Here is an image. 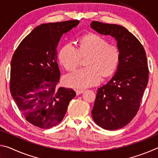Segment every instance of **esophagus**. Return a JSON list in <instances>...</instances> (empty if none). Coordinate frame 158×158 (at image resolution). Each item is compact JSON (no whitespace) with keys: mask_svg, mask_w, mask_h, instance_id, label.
Segmentation results:
<instances>
[{"mask_svg":"<svg viewBox=\"0 0 158 158\" xmlns=\"http://www.w3.org/2000/svg\"><path fill=\"white\" fill-rule=\"evenodd\" d=\"M84 92V90H76V93L77 95L81 94V93H83Z\"/></svg>","mask_w":158,"mask_h":158,"instance_id":"34e87169","label":"esophagus"}]
</instances>
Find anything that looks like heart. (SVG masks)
<instances>
[{"label": "heart", "mask_w": 158, "mask_h": 158, "mask_svg": "<svg viewBox=\"0 0 158 158\" xmlns=\"http://www.w3.org/2000/svg\"><path fill=\"white\" fill-rule=\"evenodd\" d=\"M89 56L88 68L64 77L63 83L66 86L85 89L100 84L102 75L109 77L116 72L121 60L118 48L94 34L81 37L79 49L71 42L64 45L60 50L58 58L67 70L73 71L78 67L81 57Z\"/></svg>", "instance_id": "heart-1"}]
</instances>
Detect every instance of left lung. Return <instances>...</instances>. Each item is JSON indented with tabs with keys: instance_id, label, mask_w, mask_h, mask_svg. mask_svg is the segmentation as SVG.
Returning <instances> with one entry per match:
<instances>
[{
	"instance_id": "8db88e82",
	"label": "left lung",
	"mask_w": 158,
	"mask_h": 158,
	"mask_svg": "<svg viewBox=\"0 0 158 158\" xmlns=\"http://www.w3.org/2000/svg\"><path fill=\"white\" fill-rule=\"evenodd\" d=\"M90 27L99 34L114 37L121 53L116 73L98 89L91 111L98 126L116 130L136 116L148 81V68L142 44L122 26L93 21Z\"/></svg>"
}]
</instances>
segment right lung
<instances>
[{"instance_id": "obj_1", "label": "right lung", "mask_w": 158, "mask_h": 158, "mask_svg": "<svg viewBox=\"0 0 158 158\" xmlns=\"http://www.w3.org/2000/svg\"><path fill=\"white\" fill-rule=\"evenodd\" d=\"M79 21L42 23L21 41L12 56L10 92L21 113L35 126L49 129L63 119L76 93L58 87L57 47Z\"/></svg>"}]
</instances>
